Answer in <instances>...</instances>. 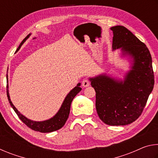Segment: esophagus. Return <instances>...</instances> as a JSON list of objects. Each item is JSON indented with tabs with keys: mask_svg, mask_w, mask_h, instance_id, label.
Segmentation results:
<instances>
[{
	"mask_svg": "<svg viewBox=\"0 0 158 158\" xmlns=\"http://www.w3.org/2000/svg\"><path fill=\"white\" fill-rule=\"evenodd\" d=\"M90 85V81L89 79H84V80H83L82 81V85L84 87H87L89 86V85Z\"/></svg>",
	"mask_w": 158,
	"mask_h": 158,
	"instance_id": "esophagus-1",
	"label": "esophagus"
}]
</instances>
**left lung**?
Wrapping results in <instances>:
<instances>
[{
	"label": "left lung",
	"mask_w": 158,
	"mask_h": 158,
	"mask_svg": "<svg viewBox=\"0 0 158 158\" xmlns=\"http://www.w3.org/2000/svg\"><path fill=\"white\" fill-rule=\"evenodd\" d=\"M113 49L121 48L133 58L132 69L124 81L105 75L90 79L96 93L95 107L100 118L109 125H125L142 114L154 86L151 55L146 44L123 26L111 28Z\"/></svg>",
	"instance_id": "left-lung-1"
}]
</instances>
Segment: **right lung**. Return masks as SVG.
Masks as SVG:
<instances>
[{"mask_svg": "<svg viewBox=\"0 0 158 158\" xmlns=\"http://www.w3.org/2000/svg\"><path fill=\"white\" fill-rule=\"evenodd\" d=\"M29 35H30V34L28 35L25 37L24 40L21 42V43L20 44L19 46L17 51H18L20 49L21 45H22L23 42H25L26 40L28 38ZM80 84H77V86L75 88H74V89L68 93V95H67L65 100L63 102L62 106H61L60 110L58 111V113L56 114L54 116L49 120L42 121V122H36V121H31V120L26 118L25 116H23L22 114H21L18 111L17 109L15 108V106L12 105V102L10 99L8 89H8V86H7V99H8V101L10 104V105H11L13 109H14V111L16 112V114H17L18 117L19 118L21 121H22L26 125H27L29 128H31V130H33L34 131H37V132H44V133L52 132H53V131L60 129V128L65 125L67 120H68L69 117L72 101H73L74 98L77 95V93H79L81 90V88L79 87Z\"/></svg>", "mask_w": 158, "mask_h": 158, "instance_id": "obj_1", "label": "right lung"}]
</instances>
